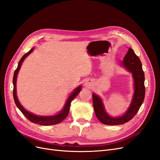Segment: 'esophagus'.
Here are the masks:
<instances>
[{
  "instance_id": "obj_1",
  "label": "esophagus",
  "mask_w": 160,
  "mask_h": 160,
  "mask_svg": "<svg viewBox=\"0 0 160 160\" xmlns=\"http://www.w3.org/2000/svg\"><path fill=\"white\" fill-rule=\"evenodd\" d=\"M89 84V82H86V83H85V85H88Z\"/></svg>"
}]
</instances>
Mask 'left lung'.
<instances>
[{
  "instance_id": "8db88e82",
  "label": "left lung",
  "mask_w": 160,
  "mask_h": 160,
  "mask_svg": "<svg viewBox=\"0 0 160 160\" xmlns=\"http://www.w3.org/2000/svg\"><path fill=\"white\" fill-rule=\"evenodd\" d=\"M122 65L132 73L134 80L135 91L133 99L127 112L119 118H112L108 115L105 110L102 100L99 96L93 93V104L95 113L100 122L109 125H118L128 122L136 115L143 102L145 98L144 72L139 58L135 55L132 48H129L126 55L124 57Z\"/></svg>"
}]
</instances>
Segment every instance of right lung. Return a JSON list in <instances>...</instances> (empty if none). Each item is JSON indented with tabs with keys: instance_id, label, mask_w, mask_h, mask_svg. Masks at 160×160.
<instances>
[{
	"instance_id": "obj_1",
	"label": "right lung",
	"mask_w": 160,
	"mask_h": 160,
	"mask_svg": "<svg viewBox=\"0 0 160 160\" xmlns=\"http://www.w3.org/2000/svg\"><path fill=\"white\" fill-rule=\"evenodd\" d=\"M33 48L31 49L28 52H27L26 54L24 55L22 57L20 61L18 62V67L16 69L15 71H14V76H13V98H14V101L15 102L16 105L17 106V108L20 109V111L22 113V114L25 116V117L30 121V122L38 124V125H55L57 124L60 122H61L62 120H64L69 114V108H70V105H71V101L76 98V96L79 94V92L81 90V86L78 87L74 91L72 92L71 95L69 97L68 99H67L66 104L65 105L63 109H62L61 112L59 113H58L56 115H52V116H38L36 115H34L30 112H28V111L25 109L23 108L22 106L21 105V103H19V101L18 100L17 96V91H16V82H17V74L18 72L19 69L21 68V66L22 62L23 61L25 60V58L32 52L33 51Z\"/></svg>"
}]
</instances>
